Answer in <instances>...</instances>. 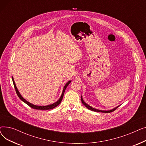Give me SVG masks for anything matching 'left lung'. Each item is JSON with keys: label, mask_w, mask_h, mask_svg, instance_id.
I'll use <instances>...</instances> for the list:
<instances>
[{"label": "left lung", "mask_w": 146, "mask_h": 146, "mask_svg": "<svg viewBox=\"0 0 146 146\" xmlns=\"http://www.w3.org/2000/svg\"><path fill=\"white\" fill-rule=\"evenodd\" d=\"M81 101H82V104L85 105L86 108H88V109H89V110H91V111H95V112H104V113H110V112H113V111H115V110L119 106H117V107H116V108H113V109H112V110H110V111H102V110H96V109H95V108H92V107H91L90 106H89V105H88L86 103H85V102H84V101L83 100V98H82V96H81Z\"/></svg>", "instance_id": "1"}]
</instances>
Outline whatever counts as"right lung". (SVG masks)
Segmentation results:
<instances>
[{"label": "right lung", "mask_w": 146, "mask_h": 146, "mask_svg": "<svg viewBox=\"0 0 146 146\" xmlns=\"http://www.w3.org/2000/svg\"><path fill=\"white\" fill-rule=\"evenodd\" d=\"M12 78L13 83V85H14L15 90H16L17 94V95L18 96V97L20 98L21 100H22L23 102H25V104H27L28 106H29L30 107H31L32 108L35 109V110H51V109L54 108L55 107L57 106L61 103V101H62L66 89L67 88V86L69 85V83H70L71 82V81H68V82L66 84L64 87V88H63V90L62 94H61V95L60 99H58V101H57L56 102L54 103V104H51V105H47V106H36V105H33V104H32L29 103V102H28L27 101H26L25 99L21 96V95L20 93L19 92V91H18V89H17V86H16V85H15V82H14V80H13V77H12Z\"/></svg>", "instance_id": "obj_1"}]
</instances>
